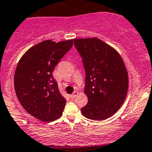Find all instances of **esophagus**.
Wrapping results in <instances>:
<instances>
[{"label":"esophagus","instance_id":"1","mask_svg":"<svg viewBox=\"0 0 152 152\" xmlns=\"http://www.w3.org/2000/svg\"><path fill=\"white\" fill-rule=\"evenodd\" d=\"M78 94H79V93H78V91H74V92H73L72 95H69V97H70V98H72V99H73V98H74L75 97L77 96Z\"/></svg>","mask_w":152,"mask_h":152}]
</instances>
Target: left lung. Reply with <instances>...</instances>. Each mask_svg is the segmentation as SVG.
Segmentation results:
<instances>
[{"label":"left lung","mask_w":152,"mask_h":152,"mask_svg":"<svg viewBox=\"0 0 152 152\" xmlns=\"http://www.w3.org/2000/svg\"><path fill=\"white\" fill-rule=\"evenodd\" d=\"M86 71L84 92L88 102L81 112L86 118L104 120L113 115L126 96L129 78L122 57L98 38L73 39Z\"/></svg>","instance_id":"left-lung-1"}]
</instances>
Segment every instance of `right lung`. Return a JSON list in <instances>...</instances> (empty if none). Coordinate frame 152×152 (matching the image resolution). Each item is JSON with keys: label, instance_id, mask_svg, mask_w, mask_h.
<instances>
[{"label": "right lung", "instance_id": "obj_1", "mask_svg": "<svg viewBox=\"0 0 152 152\" xmlns=\"http://www.w3.org/2000/svg\"><path fill=\"white\" fill-rule=\"evenodd\" d=\"M73 44V39L43 41L30 48L17 64L14 74L17 98L29 114L43 122H51L62 115L66 100L52 73Z\"/></svg>", "mask_w": 152, "mask_h": 152}]
</instances>
